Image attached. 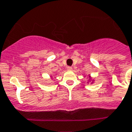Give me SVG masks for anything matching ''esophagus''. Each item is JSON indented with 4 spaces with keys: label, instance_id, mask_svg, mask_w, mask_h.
Instances as JSON below:
<instances>
[{
    "label": "esophagus",
    "instance_id": "34e87169",
    "mask_svg": "<svg viewBox=\"0 0 132 132\" xmlns=\"http://www.w3.org/2000/svg\"><path fill=\"white\" fill-rule=\"evenodd\" d=\"M67 70H69V71H70V70H72V67H71V66H68V68H67Z\"/></svg>",
    "mask_w": 132,
    "mask_h": 132
}]
</instances>
